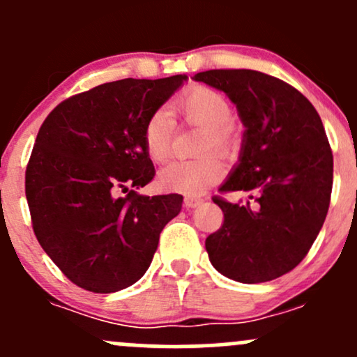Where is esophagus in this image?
I'll list each match as a JSON object with an SVG mask.
<instances>
[{
    "label": "esophagus",
    "mask_w": 357,
    "mask_h": 357,
    "mask_svg": "<svg viewBox=\"0 0 357 357\" xmlns=\"http://www.w3.org/2000/svg\"><path fill=\"white\" fill-rule=\"evenodd\" d=\"M202 203H203L202 198H192V196L184 198V206L186 208H198Z\"/></svg>",
    "instance_id": "obj_1"
}]
</instances>
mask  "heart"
<instances>
[{
    "mask_svg": "<svg viewBox=\"0 0 357 357\" xmlns=\"http://www.w3.org/2000/svg\"><path fill=\"white\" fill-rule=\"evenodd\" d=\"M176 112H179L190 124L203 127L202 151L215 149L220 154H231L236 147V132L230 124L231 105L218 90L191 87L174 102ZM174 136V121L169 110L158 109L147 117L142 142L147 155L153 161H165L171 154ZM225 166L216 154H206L198 159L173 161L159 171V186L166 191L183 192L188 196H198L220 181Z\"/></svg>",
    "mask_w": 357,
    "mask_h": 357,
    "instance_id": "1",
    "label": "heart"
}]
</instances>
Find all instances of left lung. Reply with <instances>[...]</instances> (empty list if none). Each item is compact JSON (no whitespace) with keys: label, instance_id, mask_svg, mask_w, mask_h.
<instances>
[{"label":"left lung","instance_id":"left-lung-1","mask_svg":"<svg viewBox=\"0 0 357 357\" xmlns=\"http://www.w3.org/2000/svg\"><path fill=\"white\" fill-rule=\"evenodd\" d=\"M225 92L245 126L240 162L220 191H247V203L215 196L223 225L208 257L221 275L260 284L296 268L321 231L333 191V151L314 105L284 80L257 70L192 77Z\"/></svg>","mask_w":357,"mask_h":357}]
</instances>
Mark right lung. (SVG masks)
<instances>
[{
    "instance_id": "1",
    "label": "right lung",
    "mask_w": 357,
    "mask_h": 357,
    "mask_svg": "<svg viewBox=\"0 0 357 357\" xmlns=\"http://www.w3.org/2000/svg\"><path fill=\"white\" fill-rule=\"evenodd\" d=\"M186 79L102 84L61 102L40 127L24 176L33 231L82 289L110 294L136 284L181 211V195L149 198L132 188L154 178L142 142L147 117Z\"/></svg>"
}]
</instances>
